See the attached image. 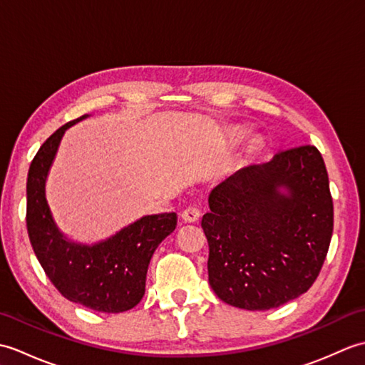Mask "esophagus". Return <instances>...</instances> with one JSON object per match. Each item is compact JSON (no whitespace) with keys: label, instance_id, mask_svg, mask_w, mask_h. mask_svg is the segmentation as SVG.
<instances>
[{"label":"esophagus","instance_id":"1","mask_svg":"<svg viewBox=\"0 0 365 365\" xmlns=\"http://www.w3.org/2000/svg\"><path fill=\"white\" fill-rule=\"evenodd\" d=\"M200 218V210L195 205H190L182 212V220L185 222H196Z\"/></svg>","mask_w":365,"mask_h":365}]
</instances>
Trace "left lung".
<instances>
[{"label": "left lung", "mask_w": 365, "mask_h": 365, "mask_svg": "<svg viewBox=\"0 0 365 365\" xmlns=\"http://www.w3.org/2000/svg\"><path fill=\"white\" fill-rule=\"evenodd\" d=\"M202 216L208 282L246 311H268L311 289L329 250L334 207L319 149L281 150L237 170L208 196Z\"/></svg>", "instance_id": "obj_1"}]
</instances>
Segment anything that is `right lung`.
I'll list each match as a JSON object with an SVG mask.
<instances>
[{"mask_svg":"<svg viewBox=\"0 0 365 365\" xmlns=\"http://www.w3.org/2000/svg\"><path fill=\"white\" fill-rule=\"evenodd\" d=\"M67 122L41 145L31 161L26 182V227L31 246L45 274L68 301L92 311L119 314L143 299L145 276L158 245L177 226V215L143 216L118 234L92 246L61 234L45 199V182Z\"/></svg>","mask_w":365,"mask_h":365,"instance_id":"add662e5","label":"right lung"}]
</instances>
